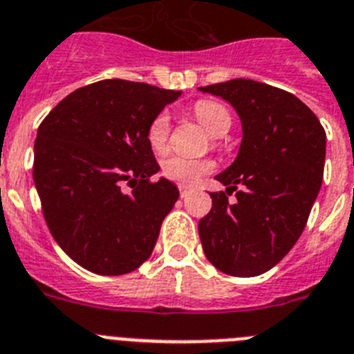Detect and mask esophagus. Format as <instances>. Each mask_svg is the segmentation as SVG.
Instances as JSON below:
<instances>
[{
    "label": "esophagus",
    "instance_id": "34e87169",
    "mask_svg": "<svg viewBox=\"0 0 354 354\" xmlns=\"http://www.w3.org/2000/svg\"><path fill=\"white\" fill-rule=\"evenodd\" d=\"M178 189H180V196H181V198H187V196H189L190 189L187 185H178Z\"/></svg>",
    "mask_w": 354,
    "mask_h": 354
}]
</instances>
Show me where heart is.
Segmentation results:
<instances>
[{
	"mask_svg": "<svg viewBox=\"0 0 354 354\" xmlns=\"http://www.w3.org/2000/svg\"><path fill=\"white\" fill-rule=\"evenodd\" d=\"M190 113L196 121L212 135V137H223L232 128V113L223 103L214 100H199L192 104ZM169 135H171V122L165 113H158L147 124L146 139L149 147L156 155H164L169 149ZM214 169L212 160H190L181 156H169L162 160L160 171L162 176L173 180L181 185H192L201 176L210 173Z\"/></svg>",
	"mask_w": 354,
	"mask_h": 354,
	"instance_id": "b5f03b06",
	"label": "heart"
}]
</instances>
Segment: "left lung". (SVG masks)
<instances>
[{"mask_svg":"<svg viewBox=\"0 0 354 354\" xmlns=\"http://www.w3.org/2000/svg\"><path fill=\"white\" fill-rule=\"evenodd\" d=\"M199 91L232 103L244 133L235 162L215 176L226 192H212V210L199 219L203 251L226 274L258 276L305 230L322 183L326 131L303 101L272 85L235 78Z\"/></svg>","mask_w":354,"mask_h":354,"instance_id":"1","label":"left lung"}]
</instances>
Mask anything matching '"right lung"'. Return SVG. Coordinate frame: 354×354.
Returning <instances> with one entry per match:
<instances>
[{"label": "right lung", "mask_w": 354, "mask_h": 354, "mask_svg": "<svg viewBox=\"0 0 354 354\" xmlns=\"http://www.w3.org/2000/svg\"><path fill=\"white\" fill-rule=\"evenodd\" d=\"M180 94L101 80L71 92L39 126L33 181L42 214L58 245L84 269L128 274L151 257L180 192L165 178L151 181L160 165L146 130Z\"/></svg>", "instance_id": "1"}]
</instances>
